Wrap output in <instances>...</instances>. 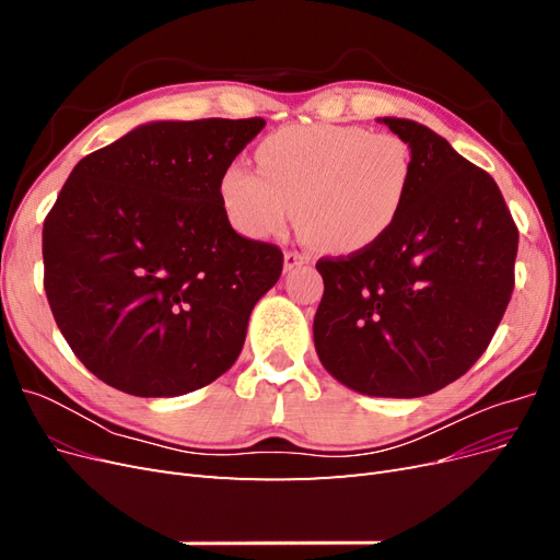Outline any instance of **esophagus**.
Returning a JSON list of instances; mask_svg holds the SVG:
<instances>
[{
    "mask_svg": "<svg viewBox=\"0 0 560 560\" xmlns=\"http://www.w3.org/2000/svg\"><path fill=\"white\" fill-rule=\"evenodd\" d=\"M311 261V257L308 254H303V252H284V270H294L296 266H303V264H308Z\"/></svg>",
    "mask_w": 560,
    "mask_h": 560,
    "instance_id": "obj_1",
    "label": "esophagus"
}]
</instances>
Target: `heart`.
<instances>
[{"label":"heart","instance_id":"heart-1","mask_svg":"<svg viewBox=\"0 0 560 560\" xmlns=\"http://www.w3.org/2000/svg\"><path fill=\"white\" fill-rule=\"evenodd\" d=\"M264 176L229 165L219 191L235 229L270 238L294 219L313 245L358 252L393 229L413 179L411 147L360 126H287L259 144Z\"/></svg>","mask_w":560,"mask_h":560}]
</instances>
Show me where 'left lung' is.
<instances>
[{
  "instance_id": "8db88e82",
  "label": "left lung",
  "mask_w": 560,
  "mask_h": 560,
  "mask_svg": "<svg viewBox=\"0 0 560 560\" xmlns=\"http://www.w3.org/2000/svg\"><path fill=\"white\" fill-rule=\"evenodd\" d=\"M411 147L413 179L381 241L319 259L317 358L369 397H425L460 378L514 290L518 231L495 179L411 118H378Z\"/></svg>"
}]
</instances>
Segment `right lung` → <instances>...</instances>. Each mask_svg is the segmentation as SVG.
<instances>
[{"instance_id": "right-lung-1", "label": "right lung", "mask_w": 560, "mask_h": 560, "mask_svg": "<svg viewBox=\"0 0 560 560\" xmlns=\"http://www.w3.org/2000/svg\"><path fill=\"white\" fill-rule=\"evenodd\" d=\"M264 118L151 121L81 159L44 222V290L81 364L135 397L233 366L276 245L231 229L219 182Z\"/></svg>"}]
</instances>
